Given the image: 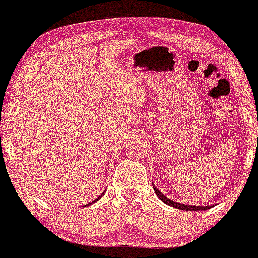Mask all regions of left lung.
Masks as SVG:
<instances>
[{"instance_id":"obj_1","label":"left lung","mask_w":258,"mask_h":258,"mask_svg":"<svg viewBox=\"0 0 258 258\" xmlns=\"http://www.w3.org/2000/svg\"><path fill=\"white\" fill-rule=\"evenodd\" d=\"M153 188H154V191H155V194L158 195V197L164 201L165 204H167V205L172 206V207H176V209H179V210H190V211H195V210H207V209H211V206H190V205H185V204H179V203H176V201H172L171 199H168L167 197H165L164 194H161V191H159V189L156 188L155 185L153 184Z\"/></svg>"}]
</instances>
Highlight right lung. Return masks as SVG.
Here are the masks:
<instances>
[{
  "instance_id": "right-lung-1",
  "label": "right lung",
  "mask_w": 258,
  "mask_h": 258,
  "mask_svg": "<svg viewBox=\"0 0 258 258\" xmlns=\"http://www.w3.org/2000/svg\"><path fill=\"white\" fill-rule=\"evenodd\" d=\"M102 195H103V194H102ZM102 195H100V197H102ZM100 197H99V198H100ZM99 198H98V199H99ZM98 199H96V201H97V200H98Z\"/></svg>"
}]
</instances>
